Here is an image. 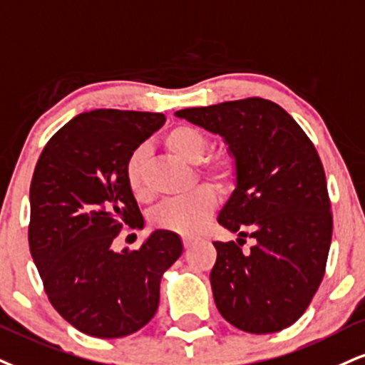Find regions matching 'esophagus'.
<instances>
[{"instance_id": "1", "label": "esophagus", "mask_w": 365, "mask_h": 365, "mask_svg": "<svg viewBox=\"0 0 365 365\" xmlns=\"http://www.w3.org/2000/svg\"><path fill=\"white\" fill-rule=\"evenodd\" d=\"M194 243H195L194 238H183V247H185V250L192 248V245H194Z\"/></svg>"}]
</instances>
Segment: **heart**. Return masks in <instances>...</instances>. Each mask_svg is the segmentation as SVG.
<instances>
[{"mask_svg":"<svg viewBox=\"0 0 365 365\" xmlns=\"http://www.w3.org/2000/svg\"><path fill=\"white\" fill-rule=\"evenodd\" d=\"M166 148L180 160L190 165H199L209 151V139L204 133L192 125H177L165 135ZM232 161L227 156H216L202 166V175L217 185L230 182L232 175ZM148 153L138 148L125 163V180L129 190L139 200L149 197L146 180ZM216 207V195L209 188L200 187L178 199L163 202L151 214V221L161 230L178 232L183 236H194L204 230Z\"/></svg>","mask_w":365,"mask_h":365,"instance_id":"b5f03b06","label":"heart"}]
</instances>
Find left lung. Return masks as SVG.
Returning <instances> with one entry per match:
<instances>
[{
  "label": "left lung",
  "instance_id": "1",
  "mask_svg": "<svg viewBox=\"0 0 365 365\" xmlns=\"http://www.w3.org/2000/svg\"><path fill=\"white\" fill-rule=\"evenodd\" d=\"M219 134L235 163V190L217 222L238 243L214 241V301L232 327L274 333L301 318L318 291L333 219L327 178L304 130L277 103L245 98L175 112ZM254 238L248 252L243 237Z\"/></svg>",
  "mask_w": 365,
  "mask_h": 365
}]
</instances>
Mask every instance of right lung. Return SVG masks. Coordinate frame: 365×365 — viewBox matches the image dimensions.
<instances>
[{"label": "right lung", "instance_id": "1", "mask_svg": "<svg viewBox=\"0 0 365 365\" xmlns=\"http://www.w3.org/2000/svg\"><path fill=\"white\" fill-rule=\"evenodd\" d=\"M163 124V113L83 112L52 135L35 166L30 253L51 304L90 336H127L151 322L161 277L183 252L166 230L139 250H113L122 227L144 226L125 163Z\"/></svg>", "mask_w": 365, "mask_h": 365}]
</instances>
